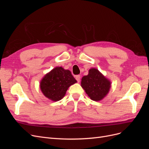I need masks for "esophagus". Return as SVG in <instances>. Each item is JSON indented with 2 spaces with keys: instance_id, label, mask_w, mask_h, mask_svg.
Instances as JSON below:
<instances>
[{
  "instance_id": "obj_1",
  "label": "esophagus",
  "mask_w": 149,
  "mask_h": 149,
  "mask_svg": "<svg viewBox=\"0 0 149 149\" xmlns=\"http://www.w3.org/2000/svg\"><path fill=\"white\" fill-rule=\"evenodd\" d=\"M80 78H81L80 75H76V76H75V79H76V81H77L78 82H79Z\"/></svg>"
}]
</instances>
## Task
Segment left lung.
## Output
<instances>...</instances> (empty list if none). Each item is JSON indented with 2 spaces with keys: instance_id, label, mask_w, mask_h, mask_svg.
<instances>
[{
  "instance_id": "8db88e82",
  "label": "left lung",
  "mask_w": 149,
  "mask_h": 149,
  "mask_svg": "<svg viewBox=\"0 0 149 149\" xmlns=\"http://www.w3.org/2000/svg\"><path fill=\"white\" fill-rule=\"evenodd\" d=\"M81 86L92 100L98 101L109 92L111 83L97 70L91 68L88 74L82 78Z\"/></svg>"
}]
</instances>
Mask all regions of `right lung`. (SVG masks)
Wrapping results in <instances>:
<instances>
[{
	"label": "right lung",
	"mask_w": 149,
	"mask_h": 149,
	"mask_svg": "<svg viewBox=\"0 0 149 149\" xmlns=\"http://www.w3.org/2000/svg\"><path fill=\"white\" fill-rule=\"evenodd\" d=\"M75 83L76 80L70 71L56 67L45 76L40 83V88L47 97L57 101L65 96L68 88Z\"/></svg>",
	"instance_id": "obj_1"
}]
</instances>
